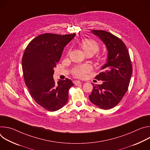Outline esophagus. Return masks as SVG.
<instances>
[{
	"label": "esophagus",
	"instance_id": "1",
	"mask_svg": "<svg viewBox=\"0 0 150 150\" xmlns=\"http://www.w3.org/2000/svg\"><path fill=\"white\" fill-rule=\"evenodd\" d=\"M81 81H75V82H74V84L75 85H80V84H81Z\"/></svg>",
	"mask_w": 150,
	"mask_h": 150
}]
</instances>
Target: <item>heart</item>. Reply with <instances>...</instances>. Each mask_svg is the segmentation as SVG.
<instances>
[{"mask_svg":"<svg viewBox=\"0 0 150 150\" xmlns=\"http://www.w3.org/2000/svg\"><path fill=\"white\" fill-rule=\"evenodd\" d=\"M80 46L83 51L85 53H92L93 54L98 52L100 50V46L98 42L92 39H83L80 42ZM91 69L90 65H85L75 68L73 71V74L75 76L82 78L87 73L89 72Z\"/></svg>","mask_w":150,"mask_h":150,"instance_id":"b5f03b06","label":"heart"}]
</instances>
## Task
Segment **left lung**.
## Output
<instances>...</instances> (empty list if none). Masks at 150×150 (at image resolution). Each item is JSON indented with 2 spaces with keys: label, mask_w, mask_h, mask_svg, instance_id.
Returning <instances> with one entry per match:
<instances>
[{
  "label": "left lung",
  "mask_w": 150,
  "mask_h": 150,
  "mask_svg": "<svg viewBox=\"0 0 150 150\" xmlns=\"http://www.w3.org/2000/svg\"><path fill=\"white\" fill-rule=\"evenodd\" d=\"M91 32L104 42L108 57L101 68L103 71L95 77L103 82L93 84L89 98L99 108L108 110L116 106L126 93L132 74V63L126 46L119 38L105 31L93 30Z\"/></svg>",
  "instance_id": "8db88e82"
}]
</instances>
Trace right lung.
Returning <instances> with one entry per match:
<instances>
[{
  "label": "right lung",
  "mask_w": 150,
  "mask_h": 150,
  "mask_svg": "<svg viewBox=\"0 0 150 150\" xmlns=\"http://www.w3.org/2000/svg\"><path fill=\"white\" fill-rule=\"evenodd\" d=\"M75 35L41 34L30 41L24 53L22 68L25 83L35 101L48 111H56L65 105L69 90L74 85L68 78L56 83L53 75L64 47Z\"/></svg>",
  "instance_id": "right-lung-1"
}]
</instances>
